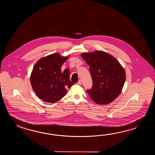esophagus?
I'll return each mask as SVG.
<instances>
[{
  "instance_id": "1",
  "label": "esophagus",
  "mask_w": 155,
  "mask_h": 155,
  "mask_svg": "<svg viewBox=\"0 0 155 155\" xmlns=\"http://www.w3.org/2000/svg\"><path fill=\"white\" fill-rule=\"evenodd\" d=\"M77 84H78V85H81V84H82L81 80H79V81H78V82H77Z\"/></svg>"
}]
</instances>
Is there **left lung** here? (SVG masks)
I'll return each instance as SVG.
<instances>
[{
    "mask_svg": "<svg viewBox=\"0 0 155 155\" xmlns=\"http://www.w3.org/2000/svg\"><path fill=\"white\" fill-rule=\"evenodd\" d=\"M81 56L89 65L92 89L86 90L97 104L106 105L116 99L126 80L125 71L118 60L102 51L83 53Z\"/></svg>",
    "mask_w": 155,
    "mask_h": 155,
    "instance_id": "8db88e82",
    "label": "left lung"
}]
</instances>
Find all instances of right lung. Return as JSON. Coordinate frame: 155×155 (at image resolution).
<instances>
[{
	"label": "right lung",
	"mask_w": 155,
	"mask_h": 155,
	"mask_svg": "<svg viewBox=\"0 0 155 155\" xmlns=\"http://www.w3.org/2000/svg\"><path fill=\"white\" fill-rule=\"evenodd\" d=\"M69 56L55 53L39 60L33 68L30 82L37 96L45 102L54 103L66 95L74 83L69 80L70 71L61 68Z\"/></svg>",
	"instance_id": "obj_1"
}]
</instances>
